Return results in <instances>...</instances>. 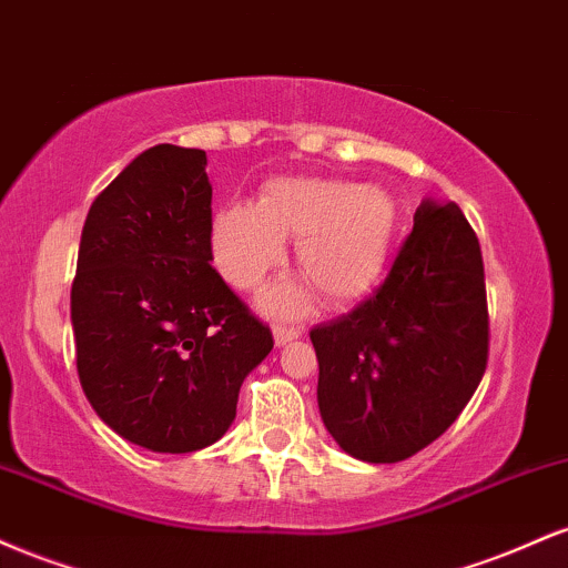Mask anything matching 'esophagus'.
I'll return each mask as SVG.
<instances>
[{
  "instance_id": "esophagus-1",
  "label": "esophagus",
  "mask_w": 568,
  "mask_h": 568,
  "mask_svg": "<svg viewBox=\"0 0 568 568\" xmlns=\"http://www.w3.org/2000/svg\"><path fill=\"white\" fill-rule=\"evenodd\" d=\"M272 334H275V344H277V347H285V344H291L293 338L302 336V328H296V325L280 323V325H275V328H272Z\"/></svg>"
}]
</instances>
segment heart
Masks as SVG:
<instances>
[{
    "mask_svg": "<svg viewBox=\"0 0 568 568\" xmlns=\"http://www.w3.org/2000/svg\"><path fill=\"white\" fill-rule=\"evenodd\" d=\"M397 224L393 194L379 184L280 175L256 202H230L211 219V251L219 272L237 288H253L285 262V237L296 240L298 270L325 302L344 304L374 288L387 264ZM310 296L280 283L262 296L275 315H298Z\"/></svg>",
    "mask_w": 568,
    "mask_h": 568,
    "instance_id": "1",
    "label": "heart"
}]
</instances>
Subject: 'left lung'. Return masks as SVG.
<instances>
[{
	"label": "left lung",
	"mask_w": 568,
	"mask_h": 568,
	"mask_svg": "<svg viewBox=\"0 0 568 568\" xmlns=\"http://www.w3.org/2000/svg\"><path fill=\"white\" fill-rule=\"evenodd\" d=\"M317 406L342 452L393 465L440 438L486 371L484 256L454 202L422 200L376 296L310 331Z\"/></svg>",
	"instance_id": "obj_1"
}]
</instances>
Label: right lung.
Here are the masks:
<instances>
[{
    "instance_id": "right-lung-1",
    "label": "right lung",
    "mask_w": 568,
    "mask_h": 568,
    "mask_svg": "<svg viewBox=\"0 0 568 568\" xmlns=\"http://www.w3.org/2000/svg\"><path fill=\"white\" fill-rule=\"evenodd\" d=\"M202 149L158 143L98 194L82 226L71 325L95 414L158 454L216 443L272 334L213 270Z\"/></svg>"
}]
</instances>
